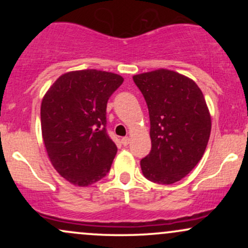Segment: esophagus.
Returning <instances> with one entry per match:
<instances>
[{
  "instance_id": "34e87169",
  "label": "esophagus",
  "mask_w": 248,
  "mask_h": 248,
  "mask_svg": "<svg viewBox=\"0 0 248 248\" xmlns=\"http://www.w3.org/2000/svg\"><path fill=\"white\" fill-rule=\"evenodd\" d=\"M121 143L124 144V147L128 146V144H129V138H128V136H124V138H122L121 139Z\"/></svg>"
}]
</instances>
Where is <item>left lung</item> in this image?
<instances>
[{
    "mask_svg": "<svg viewBox=\"0 0 248 248\" xmlns=\"http://www.w3.org/2000/svg\"><path fill=\"white\" fill-rule=\"evenodd\" d=\"M149 110L152 150L141 160L144 177L172 184L186 177L203 157L211 118L196 82L170 70L133 77Z\"/></svg>",
    "mask_w": 248,
    "mask_h": 248,
    "instance_id": "left-lung-1",
    "label": "left lung"
}]
</instances>
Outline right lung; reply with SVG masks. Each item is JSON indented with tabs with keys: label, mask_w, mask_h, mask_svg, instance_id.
Segmentation results:
<instances>
[{
	"label": "right lung",
	"mask_w": 248,
	"mask_h": 248,
	"mask_svg": "<svg viewBox=\"0 0 248 248\" xmlns=\"http://www.w3.org/2000/svg\"><path fill=\"white\" fill-rule=\"evenodd\" d=\"M124 78L82 70L65 73L42 101V135L51 163L65 179L87 186L109 171L115 143L106 129V108Z\"/></svg>",
	"instance_id": "right-lung-1"
}]
</instances>
